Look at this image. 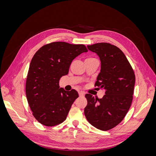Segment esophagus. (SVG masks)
<instances>
[{"mask_svg": "<svg viewBox=\"0 0 156 156\" xmlns=\"http://www.w3.org/2000/svg\"><path fill=\"white\" fill-rule=\"evenodd\" d=\"M79 96H81V97H83L84 96V93L82 91H79Z\"/></svg>", "mask_w": 156, "mask_h": 156, "instance_id": "esophagus-1", "label": "esophagus"}]
</instances>
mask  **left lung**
Instances as JSON below:
<instances>
[{
    "label": "left lung",
    "mask_w": 156,
    "mask_h": 156,
    "mask_svg": "<svg viewBox=\"0 0 156 156\" xmlns=\"http://www.w3.org/2000/svg\"><path fill=\"white\" fill-rule=\"evenodd\" d=\"M101 61L100 72L95 86L105 90L101 99L86 94L84 112L90 124L107 131L120 124L128 112L133 100L135 77L129 62L117 47L107 43L87 45Z\"/></svg>",
    "instance_id": "8db88e82"
}]
</instances>
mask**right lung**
Wrapping results in <instances>:
<instances>
[{"label": "right lung", "instance_id": "obj_1", "mask_svg": "<svg viewBox=\"0 0 156 156\" xmlns=\"http://www.w3.org/2000/svg\"><path fill=\"white\" fill-rule=\"evenodd\" d=\"M88 50L84 45L53 42L44 45L33 56L26 81V96L33 116L40 124L54 126L63 122L74 101L75 90L60 88L73 60Z\"/></svg>", "mask_w": 156, "mask_h": 156}]
</instances>
